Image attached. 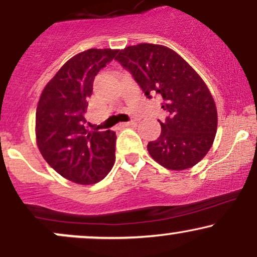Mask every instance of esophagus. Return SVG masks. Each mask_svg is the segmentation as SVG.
I'll return each instance as SVG.
<instances>
[{"mask_svg":"<svg viewBox=\"0 0 257 257\" xmlns=\"http://www.w3.org/2000/svg\"><path fill=\"white\" fill-rule=\"evenodd\" d=\"M133 125H137V122L135 120H132V122H126V123H122L120 126H133Z\"/></svg>","mask_w":257,"mask_h":257,"instance_id":"obj_1","label":"esophagus"}]
</instances>
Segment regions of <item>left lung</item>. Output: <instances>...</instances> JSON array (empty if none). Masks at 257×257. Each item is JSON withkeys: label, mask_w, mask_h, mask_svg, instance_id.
Wrapping results in <instances>:
<instances>
[{"label": "left lung", "mask_w": 257, "mask_h": 257, "mask_svg": "<svg viewBox=\"0 0 257 257\" xmlns=\"http://www.w3.org/2000/svg\"><path fill=\"white\" fill-rule=\"evenodd\" d=\"M123 67L150 94L163 98L168 117L162 133L150 141V156L170 170L196 166L213 146L217 129V111L208 85L196 70L173 49L162 44L140 43L117 52Z\"/></svg>", "instance_id": "1"}]
</instances>
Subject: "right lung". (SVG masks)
<instances>
[{"mask_svg": "<svg viewBox=\"0 0 257 257\" xmlns=\"http://www.w3.org/2000/svg\"><path fill=\"white\" fill-rule=\"evenodd\" d=\"M117 52L91 48L76 54L46 84L38 100V150L55 172L75 184H96L113 167L116 133L89 131L84 113L94 78Z\"/></svg>", "mask_w": 257, "mask_h": 257, "instance_id": "right-lung-1", "label": "right lung"}]
</instances>
